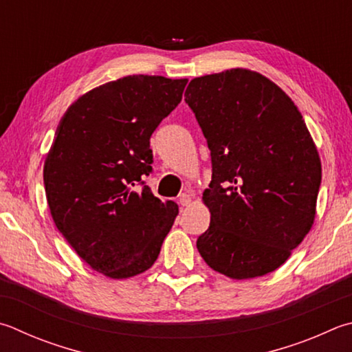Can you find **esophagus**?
<instances>
[{
  "mask_svg": "<svg viewBox=\"0 0 352 352\" xmlns=\"http://www.w3.org/2000/svg\"><path fill=\"white\" fill-rule=\"evenodd\" d=\"M178 201H180V204H182L183 208L184 206H189V204L192 203V197H190L189 194H182L180 195V200H178Z\"/></svg>",
  "mask_w": 352,
  "mask_h": 352,
  "instance_id": "obj_1",
  "label": "esophagus"
}]
</instances>
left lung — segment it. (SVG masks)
I'll return each instance as SVG.
<instances>
[{
  "instance_id": "1",
  "label": "left lung",
  "mask_w": 352,
  "mask_h": 352,
  "mask_svg": "<svg viewBox=\"0 0 352 352\" xmlns=\"http://www.w3.org/2000/svg\"><path fill=\"white\" fill-rule=\"evenodd\" d=\"M184 101L212 157L203 192L210 226L198 252L234 280L276 271L317 212L322 162L302 113L276 82L243 67L194 78Z\"/></svg>"
}]
</instances>
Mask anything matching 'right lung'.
Listing matches in <instances>:
<instances>
[{
	"label": "right lung",
	"mask_w": 352,
	"mask_h": 352,
	"mask_svg": "<svg viewBox=\"0 0 352 352\" xmlns=\"http://www.w3.org/2000/svg\"><path fill=\"white\" fill-rule=\"evenodd\" d=\"M188 78L127 75L76 98L60 120L44 160L55 226L78 257L123 280L155 263L178 215L143 184L151 135L182 101Z\"/></svg>",
	"instance_id": "right-lung-1"
}]
</instances>
